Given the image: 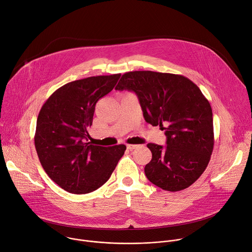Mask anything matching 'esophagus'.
<instances>
[{
    "mask_svg": "<svg viewBox=\"0 0 252 252\" xmlns=\"http://www.w3.org/2000/svg\"><path fill=\"white\" fill-rule=\"evenodd\" d=\"M126 148H127V150L132 151V150L136 149V148H137V146H136V145H126Z\"/></svg>",
    "mask_w": 252,
    "mask_h": 252,
    "instance_id": "obj_1",
    "label": "esophagus"
}]
</instances>
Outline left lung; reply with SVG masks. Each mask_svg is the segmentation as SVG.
<instances>
[{"mask_svg": "<svg viewBox=\"0 0 252 252\" xmlns=\"http://www.w3.org/2000/svg\"><path fill=\"white\" fill-rule=\"evenodd\" d=\"M116 90L133 92L146 122L164 130L165 147L148 143L149 181L167 191L190 187L205 170L214 145L211 106L199 88L181 75L134 70L122 76Z\"/></svg>", "mask_w": 252, "mask_h": 252, "instance_id": "left-lung-1", "label": "left lung"}]
</instances>
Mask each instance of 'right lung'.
Instances as JSON below:
<instances>
[{"instance_id":"1","label":"right lung","mask_w":252,"mask_h":252,"mask_svg":"<svg viewBox=\"0 0 252 252\" xmlns=\"http://www.w3.org/2000/svg\"><path fill=\"white\" fill-rule=\"evenodd\" d=\"M120 77L96 76L67 83L42 106L35 151L50 178L67 192L85 194L100 188L126 150L125 145L105 148L88 142L95 103L113 91Z\"/></svg>"}]
</instances>
